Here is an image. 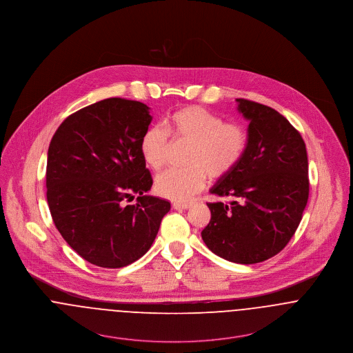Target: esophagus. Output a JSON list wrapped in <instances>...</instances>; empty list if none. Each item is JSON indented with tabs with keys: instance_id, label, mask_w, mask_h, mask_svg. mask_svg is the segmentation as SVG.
<instances>
[{
	"instance_id": "obj_1",
	"label": "esophagus",
	"mask_w": 353,
	"mask_h": 353,
	"mask_svg": "<svg viewBox=\"0 0 353 353\" xmlns=\"http://www.w3.org/2000/svg\"><path fill=\"white\" fill-rule=\"evenodd\" d=\"M173 208H174V209H177V210H183V209H188V208H190V204H187V203H184V204H181V203H174V204H173Z\"/></svg>"
}]
</instances>
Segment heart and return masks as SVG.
Returning a JSON list of instances; mask_svg holds the SVG:
<instances>
[{
    "label": "heart",
    "mask_w": 353,
    "mask_h": 353,
    "mask_svg": "<svg viewBox=\"0 0 353 353\" xmlns=\"http://www.w3.org/2000/svg\"><path fill=\"white\" fill-rule=\"evenodd\" d=\"M165 128H146L140 139V152L146 165L160 170L171 139L174 145H188L187 168L166 170L156 179V192L173 201H185L201 190L207 176L210 180L227 177L240 164L248 146V132L243 125L224 123L220 116L197 105L173 112L166 119Z\"/></svg>",
    "instance_id": "heart-1"
}]
</instances>
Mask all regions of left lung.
Listing matches in <instances>:
<instances>
[{
    "label": "left lung",
    "mask_w": 353,
    "mask_h": 353,
    "mask_svg": "<svg viewBox=\"0 0 353 353\" xmlns=\"http://www.w3.org/2000/svg\"><path fill=\"white\" fill-rule=\"evenodd\" d=\"M248 120V146L227 177L209 190L229 203H208L201 232L208 248L237 264L265 261L290 243L310 196L308 157L301 134L277 110L237 99Z\"/></svg>",
    "instance_id": "obj_1"
}]
</instances>
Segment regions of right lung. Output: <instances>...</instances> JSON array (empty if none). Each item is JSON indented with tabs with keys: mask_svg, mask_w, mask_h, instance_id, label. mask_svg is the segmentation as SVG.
<instances>
[{
	"mask_svg": "<svg viewBox=\"0 0 353 353\" xmlns=\"http://www.w3.org/2000/svg\"><path fill=\"white\" fill-rule=\"evenodd\" d=\"M149 106L106 99L70 114L48 149L46 199L63 240L101 268H123L152 247L170 203L146 196L153 184L140 152ZM139 195L136 205L127 203Z\"/></svg>",
	"mask_w": 353,
	"mask_h": 353,
	"instance_id": "add662e5",
	"label": "right lung"
}]
</instances>
